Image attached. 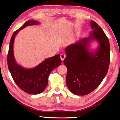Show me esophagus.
I'll return each mask as SVG.
<instances>
[{
  "instance_id": "1",
  "label": "esophagus",
  "mask_w": 120,
  "mask_h": 120,
  "mask_svg": "<svg viewBox=\"0 0 120 120\" xmlns=\"http://www.w3.org/2000/svg\"><path fill=\"white\" fill-rule=\"evenodd\" d=\"M65 57H66V55L65 54H61V55H60V59H61V60H62V61H63V60H64V59L65 58Z\"/></svg>"
}]
</instances>
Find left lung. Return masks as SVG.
Instances as JSON below:
<instances>
[{"label": "left lung", "mask_w": 120, "mask_h": 120, "mask_svg": "<svg viewBox=\"0 0 120 120\" xmlns=\"http://www.w3.org/2000/svg\"><path fill=\"white\" fill-rule=\"evenodd\" d=\"M93 33L66 48V82L69 90L77 95H85L95 90L108 73L110 62V43L108 37L97 23L91 21ZM99 41V47L94 54L88 51L87 44L91 39Z\"/></svg>", "instance_id": "obj_1"}]
</instances>
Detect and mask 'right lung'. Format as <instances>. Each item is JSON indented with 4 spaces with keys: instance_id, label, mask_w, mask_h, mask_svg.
<instances>
[{
    "instance_id": "add662e5",
    "label": "right lung",
    "mask_w": 120,
    "mask_h": 120,
    "mask_svg": "<svg viewBox=\"0 0 120 120\" xmlns=\"http://www.w3.org/2000/svg\"><path fill=\"white\" fill-rule=\"evenodd\" d=\"M36 20H29L12 34L10 41L7 55V63L11 76L16 85L27 93L38 94L46 89L48 84V75L54 68L61 64L60 55L48 58L38 65L31 69H25L16 63L15 60L13 45L15 37L19 30L27 26L38 25Z\"/></svg>"
}]
</instances>
